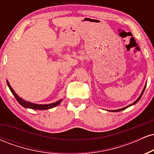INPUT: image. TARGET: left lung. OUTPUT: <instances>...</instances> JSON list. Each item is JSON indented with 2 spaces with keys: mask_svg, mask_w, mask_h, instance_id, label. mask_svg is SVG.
I'll use <instances>...</instances> for the list:
<instances>
[{
  "mask_svg": "<svg viewBox=\"0 0 154 154\" xmlns=\"http://www.w3.org/2000/svg\"><path fill=\"white\" fill-rule=\"evenodd\" d=\"M146 85H145V86H144V88H143V91H142V93H141V94L140 95V96L138 97V98H137V100H135V102H133V103H132V104H130V105H128V106H127L126 107H124V108H122V109H116V110H109V111H113V112H114V111H122V110H125V109H126L127 108H128V107H130V106H133V105H135V103H137V102L139 101V100L141 98V97H142V95H143V92H144V91H145V89H146Z\"/></svg>",
  "mask_w": 154,
  "mask_h": 154,
  "instance_id": "8db88e82",
  "label": "left lung"
}]
</instances>
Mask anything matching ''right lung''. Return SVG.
<instances>
[{"instance_id": "obj_1", "label": "right lung", "mask_w": 154, "mask_h": 154, "mask_svg": "<svg viewBox=\"0 0 154 154\" xmlns=\"http://www.w3.org/2000/svg\"><path fill=\"white\" fill-rule=\"evenodd\" d=\"M6 82H7V85H8V88H9L11 92L12 93V94L14 95L16 99H17V101L19 102V103L20 104V105H22L23 107L26 108V109H35V110H47V109H50L54 107H56V106H58L59 104L61 103V102L63 100V99H61L58 100V101L55 102V103H49V104H38V103H31V102L26 101V100L22 99V98H20V97H19V95L15 93V91H14V89L11 88V86L10 85L9 82H8V80H6Z\"/></svg>"}]
</instances>
